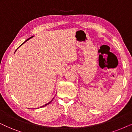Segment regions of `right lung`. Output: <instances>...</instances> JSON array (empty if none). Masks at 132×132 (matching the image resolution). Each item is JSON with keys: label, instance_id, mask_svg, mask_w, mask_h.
Wrapping results in <instances>:
<instances>
[{"label": "right lung", "instance_id": "obj_1", "mask_svg": "<svg viewBox=\"0 0 132 132\" xmlns=\"http://www.w3.org/2000/svg\"><path fill=\"white\" fill-rule=\"evenodd\" d=\"M32 37H30V38H28V39H27V40H26V41H28L29 39L31 38H32ZM26 41H24V42H26ZM53 99H52V100L51 101H50V102L49 103H47V104H45V105H43V106H41V107H40V108H43V107H44V106H47V105H48V104H49L50 103H51V102H52V100H53Z\"/></svg>", "mask_w": 132, "mask_h": 132}]
</instances>
